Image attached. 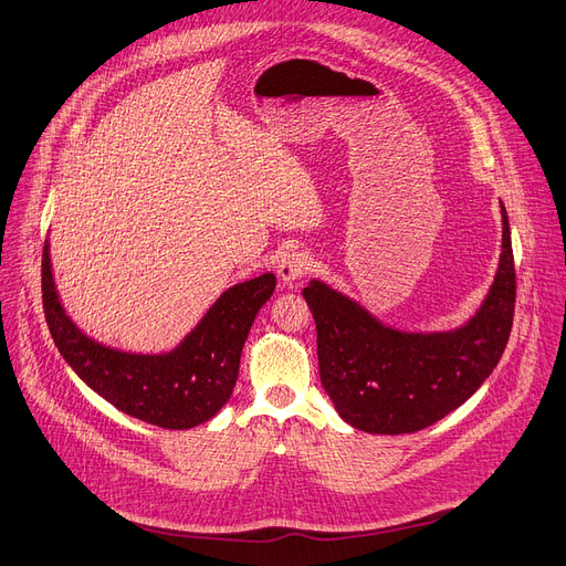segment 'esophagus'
<instances>
[{
  "label": "esophagus",
  "mask_w": 566,
  "mask_h": 566,
  "mask_svg": "<svg viewBox=\"0 0 566 566\" xmlns=\"http://www.w3.org/2000/svg\"><path fill=\"white\" fill-rule=\"evenodd\" d=\"M312 266H314L312 254L297 250V252H289V254L284 256V260H282L280 266H277V273H280V277L289 284V282H295V280L306 277V273L312 271Z\"/></svg>",
  "instance_id": "esophagus-1"
}]
</instances>
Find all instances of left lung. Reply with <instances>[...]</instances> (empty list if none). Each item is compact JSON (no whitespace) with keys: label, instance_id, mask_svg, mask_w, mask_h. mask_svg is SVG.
Masks as SVG:
<instances>
[{"label":"left lung","instance_id":"left-lung-1","mask_svg":"<svg viewBox=\"0 0 566 566\" xmlns=\"http://www.w3.org/2000/svg\"><path fill=\"white\" fill-rule=\"evenodd\" d=\"M501 212L494 284L479 314L455 332H397L323 282L304 286L318 332L321 381L347 424L368 433H416L468 401L496 368L517 297L505 208Z\"/></svg>","mask_w":566,"mask_h":566}]
</instances>
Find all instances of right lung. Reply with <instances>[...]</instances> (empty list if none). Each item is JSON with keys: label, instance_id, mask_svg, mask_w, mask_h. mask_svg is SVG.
<instances>
[{"label": "right lung", "instance_id": "obj_1", "mask_svg": "<svg viewBox=\"0 0 566 566\" xmlns=\"http://www.w3.org/2000/svg\"><path fill=\"white\" fill-rule=\"evenodd\" d=\"M273 291V273L237 284L174 352L126 354L94 343L67 318L51 275L46 241L42 248L44 318L65 361L122 413L163 429H191L219 413L234 390L254 316Z\"/></svg>", "mask_w": 566, "mask_h": 566}]
</instances>
